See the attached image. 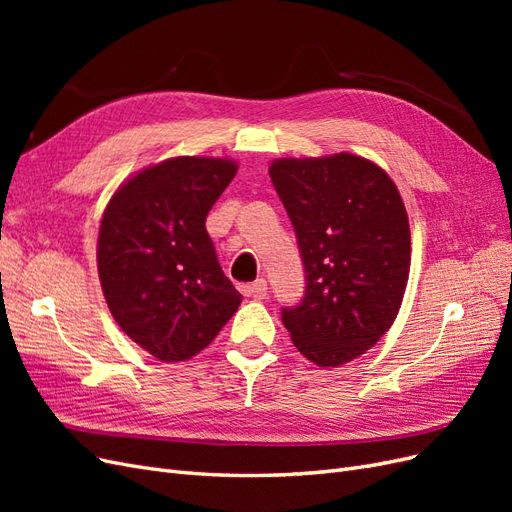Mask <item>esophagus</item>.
I'll use <instances>...</instances> for the list:
<instances>
[{
  "label": "esophagus",
  "mask_w": 512,
  "mask_h": 512,
  "mask_svg": "<svg viewBox=\"0 0 512 512\" xmlns=\"http://www.w3.org/2000/svg\"><path fill=\"white\" fill-rule=\"evenodd\" d=\"M243 292H245V297H252V299H258V301H260V299L267 297L269 288H267V282H265V280H256L254 284L245 286Z\"/></svg>",
  "instance_id": "obj_1"
}]
</instances>
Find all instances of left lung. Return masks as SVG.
<instances>
[{
    "mask_svg": "<svg viewBox=\"0 0 512 512\" xmlns=\"http://www.w3.org/2000/svg\"><path fill=\"white\" fill-rule=\"evenodd\" d=\"M305 271L299 305L282 307L297 350L344 365L391 329L410 273V226L395 183L352 153L284 158L269 168Z\"/></svg>",
    "mask_w": 512,
    "mask_h": 512,
    "instance_id": "8db88e82",
    "label": "left lung"
}]
</instances>
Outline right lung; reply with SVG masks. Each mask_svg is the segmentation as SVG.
Here are the masks:
<instances>
[{
	"label": "right lung",
	"instance_id": "right-lung-1",
	"mask_svg": "<svg viewBox=\"0 0 512 512\" xmlns=\"http://www.w3.org/2000/svg\"><path fill=\"white\" fill-rule=\"evenodd\" d=\"M235 173L230 160H166L123 183L104 211V299L123 333L160 361L192 359L241 303L205 226Z\"/></svg>",
	"mask_w": 512,
	"mask_h": 512
}]
</instances>
